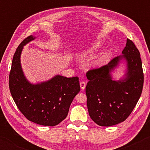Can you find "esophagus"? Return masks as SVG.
<instances>
[{
	"instance_id": "1",
	"label": "esophagus",
	"mask_w": 150,
	"mask_h": 150,
	"mask_svg": "<svg viewBox=\"0 0 150 150\" xmlns=\"http://www.w3.org/2000/svg\"><path fill=\"white\" fill-rule=\"evenodd\" d=\"M80 87L82 89H85V87H86V82H84V81H81L80 83Z\"/></svg>"
}]
</instances>
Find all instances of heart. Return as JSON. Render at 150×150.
<instances>
[{
	"mask_svg": "<svg viewBox=\"0 0 150 150\" xmlns=\"http://www.w3.org/2000/svg\"><path fill=\"white\" fill-rule=\"evenodd\" d=\"M97 45H96L95 46H94V47H97ZM100 62H101V61H99V62H98V63H100Z\"/></svg>",
	"mask_w": 150,
	"mask_h": 150,
	"instance_id": "heart-1",
	"label": "heart"
}]
</instances>
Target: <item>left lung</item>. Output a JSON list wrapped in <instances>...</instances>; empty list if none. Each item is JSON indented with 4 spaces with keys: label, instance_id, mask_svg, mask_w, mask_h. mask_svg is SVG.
<instances>
[{
    "label": "left lung",
    "instance_id": "left-lung-1",
    "mask_svg": "<svg viewBox=\"0 0 150 150\" xmlns=\"http://www.w3.org/2000/svg\"><path fill=\"white\" fill-rule=\"evenodd\" d=\"M123 56L113 58L106 65L87 71V104L90 118L100 126H111L130 116L142 94L144 83L140 53L135 44L127 39ZM122 57L128 70L124 81L112 80L110 73Z\"/></svg>",
    "mask_w": 150,
    "mask_h": 150
}]
</instances>
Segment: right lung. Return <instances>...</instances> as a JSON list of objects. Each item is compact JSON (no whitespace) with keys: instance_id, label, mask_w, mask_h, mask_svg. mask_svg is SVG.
I'll use <instances>...</instances> for the list:
<instances>
[{"instance_id":"add662e5","label":"right lung","mask_w":150,"mask_h":150,"mask_svg":"<svg viewBox=\"0 0 150 150\" xmlns=\"http://www.w3.org/2000/svg\"><path fill=\"white\" fill-rule=\"evenodd\" d=\"M25 38L17 48L9 75V88L19 110L37 124L55 126L66 118L74 97L80 92L78 77L56 75L47 82L30 84L22 72L20 55L23 46L34 39Z\"/></svg>"}]
</instances>
